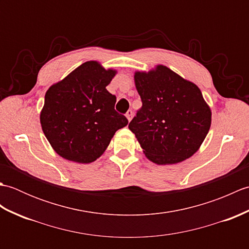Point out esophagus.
Masks as SVG:
<instances>
[{
    "label": "esophagus",
    "instance_id": "esophagus-1",
    "mask_svg": "<svg viewBox=\"0 0 249 249\" xmlns=\"http://www.w3.org/2000/svg\"><path fill=\"white\" fill-rule=\"evenodd\" d=\"M133 114H134L133 110H128L127 112H126V118H127V120H128V121H130V120H131V118H133Z\"/></svg>",
    "mask_w": 249,
    "mask_h": 249
}]
</instances>
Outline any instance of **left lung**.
I'll use <instances>...</instances> for the list:
<instances>
[{
	"instance_id": "8db88e82",
	"label": "left lung",
	"mask_w": 249,
	"mask_h": 249,
	"mask_svg": "<svg viewBox=\"0 0 249 249\" xmlns=\"http://www.w3.org/2000/svg\"><path fill=\"white\" fill-rule=\"evenodd\" d=\"M135 83L142 107L128 128L145 156L157 165H172L193 156L212 121L200 89L163 65L135 72Z\"/></svg>"
}]
</instances>
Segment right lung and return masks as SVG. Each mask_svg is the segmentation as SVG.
<instances>
[{
    "label": "right lung",
    "mask_w": 249,
    "mask_h": 249,
    "mask_svg": "<svg viewBox=\"0 0 249 249\" xmlns=\"http://www.w3.org/2000/svg\"><path fill=\"white\" fill-rule=\"evenodd\" d=\"M116 71L89 61L49 88L40 124L53 150L67 160L89 163L107 149L128 120L114 110L115 95L106 87Z\"/></svg>",
    "instance_id": "right-lung-1"
}]
</instances>
